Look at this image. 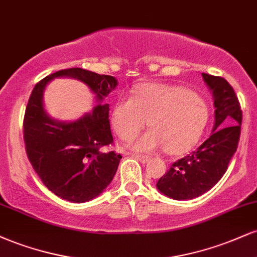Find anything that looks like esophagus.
Returning <instances> with one entry per match:
<instances>
[{"label":"esophagus","instance_id":"1","mask_svg":"<svg viewBox=\"0 0 257 257\" xmlns=\"http://www.w3.org/2000/svg\"><path fill=\"white\" fill-rule=\"evenodd\" d=\"M134 157L137 158L139 162H141V163H147V162L150 161L149 156H145V155H134Z\"/></svg>","mask_w":257,"mask_h":257}]
</instances>
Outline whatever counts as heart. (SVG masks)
<instances>
[{"label": "heart", "mask_w": 257, "mask_h": 257, "mask_svg": "<svg viewBox=\"0 0 257 257\" xmlns=\"http://www.w3.org/2000/svg\"><path fill=\"white\" fill-rule=\"evenodd\" d=\"M206 118V106L199 95L181 85L162 83L139 85L134 96L120 98L112 111V124L120 139L133 140L150 123L152 131L135 141L134 147L140 151L164 147L169 155L190 151Z\"/></svg>", "instance_id": "obj_1"}]
</instances>
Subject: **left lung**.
Instances as JSON below:
<instances>
[{
    "mask_svg": "<svg viewBox=\"0 0 257 257\" xmlns=\"http://www.w3.org/2000/svg\"><path fill=\"white\" fill-rule=\"evenodd\" d=\"M202 76L213 91L214 132L196 151L174 162L158 180V190L176 200L196 198L214 187L226 173L239 143L243 114L234 89L220 76Z\"/></svg>",
    "mask_w": 257,
    "mask_h": 257,
    "instance_id": "1",
    "label": "left lung"
}]
</instances>
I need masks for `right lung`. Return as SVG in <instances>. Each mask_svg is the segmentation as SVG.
Returning <instances> with one entry per match:
<instances>
[{"instance_id": "add662e5", "label": "right lung", "mask_w": 257, "mask_h": 257, "mask_svg": "<svg viewBox=\"0 0 257 257\" xmlns=\"http://www.w3.org/2000/svg\"><path fill=\"white\" fill-rule=\"evenodd\" d=\"M84 82L101 101L117 85L116 78L73 67L60 70L36 83L26 105L23 134L25 151L42 182L60 198L83 203L107 187L122 156L113 146L108 120V104L96 105L93 112L72 123L49 118L43 110L42 93L54 77Z\"/></svg>"}]
</instances>
